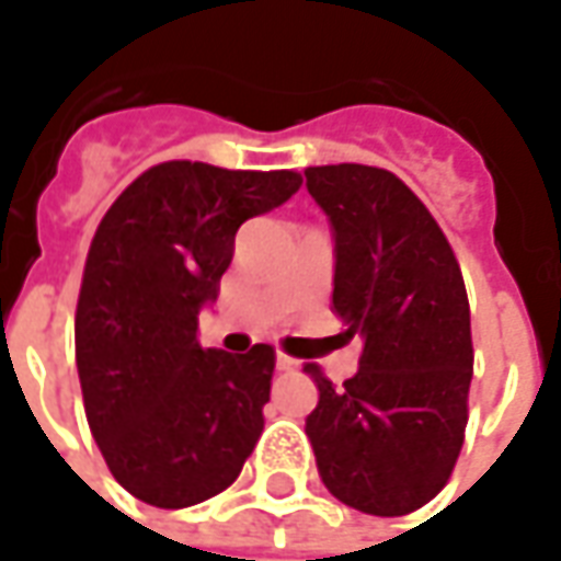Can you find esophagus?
<instances>
[{
  "instance_id": "1",
  "label": "esophagus",
  "mask_w": 561,
  "mask_h": 561,
  "mask_svg": "<svg viewBox=\"0 0 561 561\" xmlns=\"http://www.w3.org/2000/svg\"><path fill=\"white\" fill-rule=\"evenodd\" d=\"M276 368H279V371H295V368H300V362L291 359V356H285V353H279V356H276Z\"/></svg>"
}]
</instances>
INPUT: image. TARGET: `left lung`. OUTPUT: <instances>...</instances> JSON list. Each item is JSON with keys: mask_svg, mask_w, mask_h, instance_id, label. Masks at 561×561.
Instances as JSON below:
<instances>
[{"mask_svg": "<svg viewBox=\"0 0 561 561\" xmlns=\"http://www.w3.org/2000/svg\"><path fill=\"white\" fill-rule=\"evenodd\" d=\"M334 239L331 310L359 337V371L334 387L319 365L307 436L325 489L371 516H405L455 470L472 380L470 300L445 232L392 171L304 169Z\"/></svg>", "mask_w": 561, "mask_h": 561, "instance_id": "obj_1", "label": "left lung"}]
</instances>
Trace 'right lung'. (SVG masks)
<instances>
[{
	"label": "right lung",
	"instance_id": "1",
	"mask_svg": "<svg viewBox=\"0 0 561 561\" xmlns=\"http://www.w3.org/2000/svg\"><path fill=\"white\" fill-rule=\"evenodd\" d=\"M300 186L297 171L162 162L94 232L76 304V368L91 436L137 501L184 510L230 489L264 433L276 353L202 350L236 230Z\"/></svg>",
	"mask_w": 561,
	"mask_h": 561
}]
</instances>
